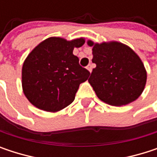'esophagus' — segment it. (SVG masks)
<instances>
[{"mask_svg":"<svg viewBox=\"0 0 157 157\" xmlns=\"http://www.w3.org/2000/svg\"><path fill=\"white\" fill-rule=\"evenodd\" d=\"M86 69H87L90 73H92V70H93V66H92V64H88V65H87V67H86Z\"/></svg>","mask_w":157,"mask_h":157,"instance_id":"esophagus-1","label":"esophagus"}]
</instances>
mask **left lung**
Wrapping results in <instances>:
<instances>
[{
    "label": "left lung",
    "instance_id": "8db88e82",
    "mask_svg": "<svg viewBox=\"0 0 157 157\" xmlns=\"http://www.w3.org/2000/svg\"><path fill=\"white\" fill-rule=\"evenodd\" d=\"M92 49L93 69L89 83L97 97L110 105L122 106L136 101L146 83V70L136 52L116 42L87 41Z\"/></svg>",
    "mask_w": 157,
    "mask_h": 157
}]
</instances>
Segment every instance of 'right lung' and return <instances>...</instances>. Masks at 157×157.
<instances>
[{
    "instance_id": "obj_1",
    "label": "right lung",
    "mask_w": 157,
    "mask_h": 157,
    "mask_svg": "<svg viewBox=\"0 0 157 157\" xmlns=\"http://www.w3.org/2000/svg\"><path fill=\"white\" fill-rule=\"evenodd\" d=\"M84 43V38L50 37L28 54L22 64L21 86L33 105L55 113L74 102L80 83L90 75L73 53Z\"/></svg>"
}]
</instances>
